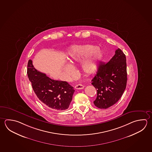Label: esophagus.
Masks as SVG:
<instances>
[{
    "label": "esophagus",
    "instance_id": "34e87169",
    "mask_svg": "<svg viewBox=\"0 0 152 152\" xmlns=\"http://www.w3.org/2000/svg\"><path fill=\"white\" fill-rule=\"evenodd\" d=\"M84 88V86H83L81 84H78L75 86V88L76 89H82Z\"/></svg>",
    "mask_w": 152,
    "mask_h": 152
}]
</instances>
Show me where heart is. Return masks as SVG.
Returning a JSON list of instances; mask_svg holds the SVG:
<instances>
[{"instance_id": "1", "label": "heart", "mask_w": 152, "mask_h": 152, "mask_svg": "<svg viewBox=\"0 0 152 152\" xmlns=\"http://www.w3.org/2000/svg\"><path fill=\"white\" fill-rule=\"evenodd\" d=\"M102 53L98 47L91 44L75 45L69 48L68 51V59L71 65L76 62L80 61L83 59L81 68L83 72L88 75L93 73L97 69V63L102 58ZM64 72L67 77L74 75V70L69 65L64 68Z\"/></svg>"}]
</instances>
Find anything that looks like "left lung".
Instances as JSON below:
<instances>
[{
  "instance_id": "1",
  "label": "left lung",
  "mask_w": 152,
  "mask_h": 152,
  "mask_svg": "<svg viewBox=\"0 0 152 152\" xmlns=\"http://www.w3.org/2000/svg\"><path fill=\"white\" fill-rule=\"evenodd\" d=\"M91 85L97 91L94 104L97 108L107 109L118 101L127 83L126 59L120 49L107 63H100Z\"/></svg>"
}]
</instances>
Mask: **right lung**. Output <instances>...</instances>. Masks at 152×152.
Returning a JSON list of instances; mask_svg holds the SVG:
<instances>
[{"label": "right lung", "instance_id": "obj_1", "mask_svg": "<svg viewBox=\"0 0 152 152\" xmlns=\"http://www.w3.org/2000/svg\"><path fill=\"white\" fill-rule=\"evenodd\" d=\"M27 75L34 91L39 101L48 107L61 111L69 107L75 89L66 81L53 80L35 69L28 61Z\"/></svg>", "mask_w": 152, "mask_h": 152}]
</instances>
